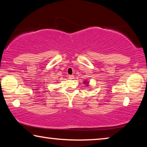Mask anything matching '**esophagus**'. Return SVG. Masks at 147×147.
<instances>
[{
  "instance_id": "esophagus-1",
  "label": "esophagus",
  "mask_w": 147,
  "mask_h": 147,
  "mask_svg": "<svg viewBox=\"0 0 147 147\" xmlns=\"http://www.w3.org/2000/svg\"><path fill=\"white\" fill-rule=\"evenodd\" d=\"M69 79L72 80V79L74 78V76L73 75H69Z\"/></svg>"
}]
</instances>
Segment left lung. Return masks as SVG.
<instances>
[{"mask_svg": "<svg viewBox=\"0 0 147 147\" xmlns=\"http://www.w3.org/2000/svg\"><path fill=\"white\" fill-rule=\"evenodd\" d=\"M88 81H86V82H84V84H88ZM87 86H88V85H87Z\"/></svg>", "mask_w": 147, "mask_h": 147, "instance_id": "obj_1", "label": "left lung"}]
</instances>
